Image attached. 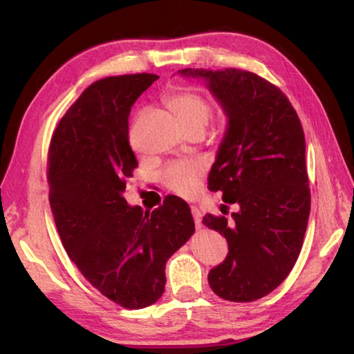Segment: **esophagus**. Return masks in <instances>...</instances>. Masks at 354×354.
<instances>
[{"label": "esophagus", "mask_w": 354, "mask_h": 354, "mask_svg": "<svg viewBox=\"0 0 354 354\" xmlns=\"http://www.w3.org/2000/svg\"><path fill=\"white\" fill-rule=\"evenodd\" d=\"M190 209H192V215H194L196 230H200L201 227V211L196 206H190Z\"/></svg>", "instance_id": "obj_1"}]
</instances>
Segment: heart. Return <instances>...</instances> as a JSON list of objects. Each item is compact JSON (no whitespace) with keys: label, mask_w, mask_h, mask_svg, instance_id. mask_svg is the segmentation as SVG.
I'll use <instances>...</instances> for the list:
<instances>
[{"label":"heart","mask_w":354,"mask_h":354,"mask_svg":"<svg viewBox=\"0 0 354 354\" xmlns=\"http://www.w3.org/2000/svg\"><path fill=\"white\" fill-rule=\"evenodd\" d=\"M167 106L175 113L181 127L189 131L194 128L205 129L212 117V106L209 100L194 88H178L167 98ZM205 167L198 160H178L162 171L160 181L167 189L178 195L192 196L200 187Z\"/></svg>","instance_id":"heart-1"}]
</instances>
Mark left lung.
Here are the masks:
<instances>
[{"label": "left lung", "mask_w": 354, "mask_h": 354, "mask_svg": "<svg viewBox=\"0 0 354 354\" xmlns=\"http://www.w3.org/2000/svg\"><path fill=\"white\" fill-rule=\"evenodd\" d=\"M181 75L205 77L230 118L207 189L237 211L227 218L223 206V215L203 217L230 245L223 263L209 272V286L227 301H254L283 283L303 247L310 189L301 122L281 88L251 71Z\"/></svg>", "instance_id": "left-lung-1"}]
</instances>
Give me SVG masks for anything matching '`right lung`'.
Segmentation results:
<instances>
[{
	"instance_id": "1",
	"label": "right lung",
	"mask_w": 354,
	"mask_h": 354,
	"mask_svg": "<svg viewBox=\"0 0 354 354\" xmlns=\"http://www.w3.org/2000/svg\"><path fill=\"white\" fill-rule=\"evenodd\" d=\"M156 80L136 73L91 84L59 120L48 148L50 205L64 248L95 289L127 309L162 297L165 262L195 232L178 196L145 214L123 198L139 165L129 145L131 106Z\"/></svg>"
}]
</instances>
